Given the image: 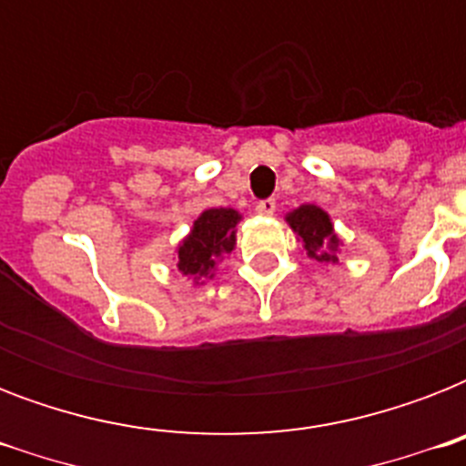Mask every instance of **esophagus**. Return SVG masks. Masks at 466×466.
Wrapping results in <instances>:
<instances>
[{
    "mask_svg": "<svg viewBox=\"0 0 466 466\" xmlns=\"http://www.w3.org/2000/svg\"><path fill=\"white\" fill-rule=\"evenodd\" d=\"M256 212L258 215H273L276 212V198H263L256 203Z\"/></svg>",
    "mask_w": 466,
    "mask_h": 466,
    "instance_id": "obj_1",
    "label": "esophagus"
}]
</instances>
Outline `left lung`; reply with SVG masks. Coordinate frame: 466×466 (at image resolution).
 Returning <instances> with one entry per match:
<instances>
[{"label": "left lung", "instance_id": "1", "mask_svg": "<svg viewBox=\"0 0 466 466\" xmlns=\"http://www.w3.org/2000/svg\"><path fill=\"white\" fill-rule=\"evenodd\" d=\"M288 222L298 232L302 239L307 256L314 261L336 263V247H339V237L333 234V225L329 215L317 205H302L295 212L288 215Z\"/></svg>", "mask_w": 466, "mask_h": 466}]
</instances>
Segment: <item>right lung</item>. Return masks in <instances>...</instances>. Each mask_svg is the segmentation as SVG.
Returning <instances> with one entry per match:
<instances>
[{
	"label": "right lung",
	"mask_w": 466,
	"mask_h": 466,
	"mask_svg": "<svg viewBox=\"0 0 466 466\" xmlns=\"http://www.w3.org/2000/svg\"><path fill=\"white\" fill-rule=\"evenodd\" d=\"M237 222L239 212L229 208L205 210L178 247V270L186 276H208L215 268V261L234 248Z\"/></svg>",
	"instance_id": "right-lung-1"
}]
</instances>
